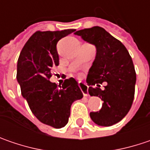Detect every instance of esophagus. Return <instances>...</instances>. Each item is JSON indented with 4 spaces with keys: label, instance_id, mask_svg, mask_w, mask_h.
<instances>
[{
    "label": "esophagus",
    "instance_id": "34e87169",
    "mask_svg": "<svg viewBox=\"0 0 150 150\" xmlns=\"http://www.w3.org/2000/svg\"><path fill=\"white\" fill-rule=\"evenodd\" d=\"M79 86L81 89L82 92L84 96H89V93H88V86L85 84V83H79Z\"/></svg>",
    "mask_w": 150,
    "mask_h": 150
}]
</instances>
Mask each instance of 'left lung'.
I'll list each match as a JSON object with an SVG mask.
<instances>
[{
    "instance_id": "left-lung-1",
    "label": "left lung",
    "mask_w": 150,
    "mask_h": 150,
    "mask_svg": "<svg viewBox=\"0 0 150 150\" xmlns=\"http://www.w3.org/2000/svg\"><path fill=\"white\" fill-rule=\"evenodd\" d=\"M75 34L96 49L86 79L88 92L104 102L101 110L91 112L90 117L99 126L116 124L127 115L134 101L136 73L132 58L125 46L101 27L79 30ZM103 82L107 85L101 90Z\"/></svg>"
}]
</instances>
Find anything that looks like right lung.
Masks as SVG:
<instances>
[{"label": "right lung", "instance_id": "1", "mask_svg": "<svg viewBox=\"0 0 150 150\" xmlns=\"http://www.w3.org/2000/svg\"><path fill=\"white\" fill-rule=\"evenodd\" d=\"M75 31H38L25 43L17 60L16 79L23 98L38 120L55 128L67 124L72 103L83 97L74 78L62 86L49 81L51 69L59 65L57 43Z\"/></svg>", "mask_w": 150, "mask_h": 150}]
</instances>
